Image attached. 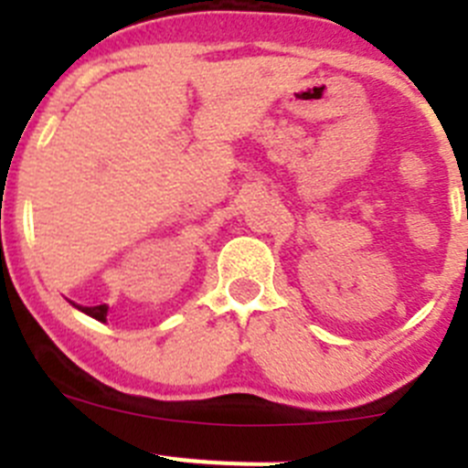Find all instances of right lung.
I'll return each mask as SVG.
<instances>
[{
	"instance_id": "obj_1",
	"label": "right lung",
	"mask_w": 468,
	"mask_h": 468,
	"mask_svg": "<svg viewBox=\"0 0 468 468\" xmlns=\"http://www.w3.org/2000/svg\"><path fill=\"white\" fill-rule=\"evenodd\" d=\"M77 308H80L81 313H86V315L95 317V320H100V322L107 320V306H104V303H100V306H77Z\"/></svg>"
}]
</instances>
